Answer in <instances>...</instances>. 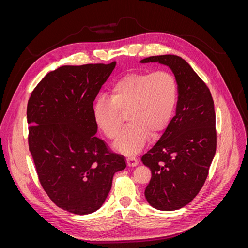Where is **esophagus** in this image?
Listing matches in <instances>:
<instances>
[{
    "label": "esophagus",
    "mask_w": 248,
    "mask_h": 248,
    "mask_svg": "<svg viewBox=\"0 0 248 248\" xmlns=\"http://www.w3.org/2000/svg\"><path fill=\"white\" fill-rule=\"evenodd\" d=\"M139 161L136 157H128V158H127V166L128 167H137Z\"/></svg>",
    "instance_id": "esophagus-1"
}]
</instances>
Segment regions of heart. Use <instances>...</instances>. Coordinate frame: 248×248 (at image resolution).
<instances>
[{"label": "heart", "mask_w": 248, "mask_h": 248, "mask_svg": "<svg viewBox=\"0 0 248 248\" xmlns=\"http://www.w3.org/2000/svg\"><path fill=\"white\" fill-rule=\"evenodd\" d=\"M177 97V82L170 73H129L112 85L109 99H97L94 119L104 136L116 140L127 115L130 123L117 140L115 149L127 155L136 154L145 146L150 134L158 137L166 129Z\"/></svg>", "instance_id": "heart-1"}]
</instances>
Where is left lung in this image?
<instances>
[{"instance_id": "8db88e82", "label": "left lung", "mask_w": 248, "mask_h": 248, "mask_svg": "<svg viewBox=\"0 0 248 248\" xmlns=\"http://www.w3.org/2000/svg\"><path fill=\"white\" fill-rule=\"evenodd\" d=\"M169 66L178 86L176 115L141 161L152 177L145 197L153 208L172 211L186 206L204 185L216 151L214 102L209 88L184 59L153 56L140 63Z\"/></svg>"}]
</instances>
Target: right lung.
I'll use <instances>...</instances> for the list:
<instances>
[{
  "instance_id": "right-lung-1",
  "label": "right lung",
  "mask_w": 248,
  "mask_h": 248,
  "mask_svg": "<svg viewBox=\"0 0 248 248\" xmlns=\"http://www.w3.org/2000/svg\"><path fill=\"white\" fill-rule=\"evenodd\" d=\"M116 62L62 66L48 72L28 101L29 149L55 204L74 214L98 210L124 157L97 138L93 101Z\"/></svg>"
}]
</instances>
